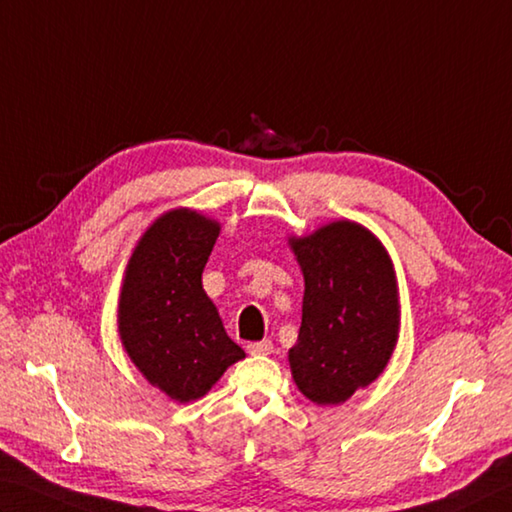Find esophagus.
Segmentation results:
<instances>
[{
    "label": "esophagus",
    "mask_w": 512,
    "mask_h": 512,
    "mask_svg": "<svg viewBox=\"0 0 512 512\" xmlns=\"http://www.w3.org/2000/svg\"><path fill=\"white\" fill-rule=\"evenodd\" d=\"M248 353L250 355H270L273 353V342H270V339H262V342L248 344Z\"/></svg>",
    "instance_id": "obj_1"
}]
</instances>
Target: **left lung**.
<instances>
[{"mask_svg":"<svg viewBox=\"0 0 512 512\" xmlns=\"http://www.w3.org/2000/svg\"><path fill=\"white\" fill-rule=\"evenodd\" d=\"M304 273L302 326L288 350L302 395L337 406L384 373L399 335L395 268L362 224L339 219L290 237Z\"/></svg>","mask_w":512,"mask_h":512,"instance_id":"obj_1","label":"left lung"}]
</instances>
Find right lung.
I'll use <instances>...</instances> for the list:
<instances>
[{
  "instance_id": "right-lung-1",
  "label": "right lung",
  "mask_w": 512,
  "mask_h": 512,
  "mask_svg": "<svg viewBox=\"0 0 512 512\" xmlns=\"http://www.w3.org/2000/svg\"><path fill=\"white\" fill-rule=\"evenodd\" d=\"M217 237L215 219L168 210L137 242L119 295L117 326L130 362L179 404L204 397L246 357L202 286Z\"/></svg>"
}]
</instances>
